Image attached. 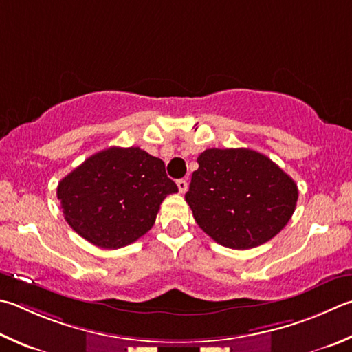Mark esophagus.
<instances>
[{
    "mask_svg": "<svg viewBox=\"0 0 352 352\" xmlns=\"http://www.w3.org/2000/svg\"><path fill=\"white\" fill-rule=\"evenodd\" d=\"M177 186H178V190H180L182 194H184L188 190V182L183 180V178H180V180L177 182Z\"/></svg>",
    "mask_w": 352,
    "mask_h": 352,
    "instance_id": "obj_1",
    "label": "esophagus"
}]
</instances>
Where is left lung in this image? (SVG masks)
Returning a JSON list of instances; mask_svg holds the SVG:
<instances>
[{
	"mask_svg": "<svg viewBox=\"0 0 352 352\" xmlns=\"http://www.w3.org/2000/svg\"><path fill=\"white\" fill-rule=\"evenodd\" d=\"M184 195L204 232L221 246L251 249L282 231L296 210V182L251 149H206Z\"/></svg>",
	"mask_w": 352,
	"mask_h": 352,
	"instance_id": "left-lung-1",
	"label": "left lung"
}]
</instances>
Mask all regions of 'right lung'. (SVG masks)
I'll list each match as a JSON object with an SVG mask.
<instances>
[{
	"label": "right lung",
	"mask_w": 352,
	"mask_h": 352,
	"mask_svg": "<svg viewBox=\"0 0 352 352\" xmlns=\"http://www.w3.org/2000/svg\"><path fill=\"white\" fill-rule=\"evenodd\" d=\"M175 192L162 160L133 146L97 152L56 188L69 226L103 249L123 248L144 235L160 204Z\"/></svg>",
	"instance_id": "obj_1"
}]
</instances>
